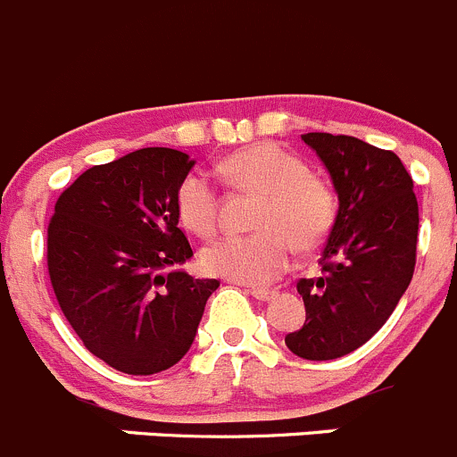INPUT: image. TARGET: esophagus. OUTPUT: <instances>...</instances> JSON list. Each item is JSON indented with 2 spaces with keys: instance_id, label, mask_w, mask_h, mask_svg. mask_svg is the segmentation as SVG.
I'll use <instances>...</instances> for the list:
<instances>
[{
  "instance_id": "obj_1",
  "label": "esophagus",
  "mask_w": 457,
  "mask_h": 457,
  "mask_svg": "<svg viewBox=\"0 0 457 457\" xmlns=\"http://www.w3.org/2000/svg\"><path fill=\"white\" fill-rule=\"evenodd\" d=\"M250 295L254 296L256 301H270L277 296V292L268 290V287H250Z\"/></svg>"
}]
</instances>
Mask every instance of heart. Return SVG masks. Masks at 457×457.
Wrapping results in <instances>:
<instances>
[{"label":"heart","mask_w":457,"mask_h":457,"mask_svg":"<svg viewBox=\"0 0 457 457\" xmlns=\"http://www.w3.org/2000/svg\"><path fill=\"white\" fill-rule=\"evenodd\" d=\"M219 171L232 187L263 196L250 237H223L203 250L210 274L270 286L292 265L296 245H319L335 223L337 198L330 185L308 171L305 162L281 145L259 143L229 154ZM219 192L205 174L185 176L176 189V214L189 232L214 234L219 223Z\"/></svg>","instance_id":"obj_1"}]
</instances>
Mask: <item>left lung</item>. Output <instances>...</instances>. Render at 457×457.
I'll return each instance as SVG.
<instances>
[{
  "label": "left lung",
  "mask_w": 457,
  "mask_h": 457,
  "mask_svg": "<svg viewBox=\"0 0 457 457\" xmlns=\"http://www.w3.org/2000/svg\"><path fill=\"white\" fill-rule=\"evenodd\" d=\"M335 185L339 210L321 252V277L299 278L305 323L286 335L296 357L326 361L357 351L409 287L418 198L400 158L353 136L303 134Z\"/></svg>",
  "instance_id": "8db88e82"
}]
</instances>
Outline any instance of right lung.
Masks as SVG:
<instances>
[{
  "instance_id": "obj_1",
  "label": "right lung",
  "mask_w": 457,
  "mask_h": 457,
  "mask_svg": "<svg viewBox=\"0 0 457 457\" xmlns=\"http://www.w3.org/2000/svg\"><path fill=\"white\" fill-rule=\"evenodd\" d=\"M194 161L147 147L78 176L48 223L46 263L66 321L88 353L127 375L185 357L216 278L165 268L192 259L176 189Z\"/></svg>"
}]
</instances>
